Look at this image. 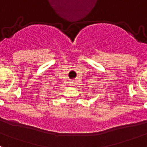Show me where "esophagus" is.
<instances>
[{
	"instance_id": "esophagus-1",
	"label": "esophagus",
	"mask_w": 147,
	"mask_h": 147,
	"mask_svg": "<svg viewBox=\"0 0 147 147\" xmlns=\"http://www.w3.org/2000/svg\"><path fill=\"white\" fill-rule=\"evenodd\" d=\"M71 86H73V85H74V83H73V82H71Z\"/></svg>"
}]
</instances>
